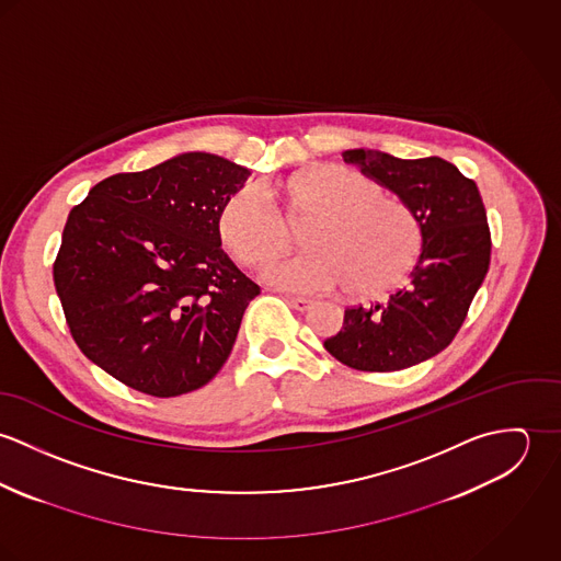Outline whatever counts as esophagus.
<instances>
[{"mask_svg":"<svg viewBox=\"0 0 561 561\" xmlns=\"http://www.w3.org/2000/svg\"><path fill=\"white\" fill-rule=\"evenodd\" d=\"M289 305L296 309V311H309L311 309V305H313V300H307V298H289Z\"/></svg>","mask_w":561,"mask_h":561,"instance_id":"obj_1","label":"esophagus"}]
</instances>
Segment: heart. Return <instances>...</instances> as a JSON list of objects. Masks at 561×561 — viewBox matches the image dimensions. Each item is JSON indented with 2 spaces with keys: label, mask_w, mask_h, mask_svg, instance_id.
<instances>
[{
  "label": "heart",
  "mask_w": 561,
  "mask_h": 561,
  "mask_svg": "<svg viewBox=\"0 0 561 561\" xmlns=\"http://www.w3.org/2000/svg\"><path fill=\"white\" fill-rule=\"evenodd\" d=\"M307 218V250L263 270L272 287L305 296L343 285L356 296L382 294L412 270L423 245L412 207L345 165H313L267 187L243 183L222 201L216 222L227 250L259 265L287 248V222Z\"/></svg>",
  "instance_id": "b5f03b06"
}]
</instances>
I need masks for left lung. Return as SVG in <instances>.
Returning a JSON list of instances; mask_svg holds the SVG:
<instances>
[{"mask_svg": "<svg viewBox=\"0 0 561 561\" xmlns=\"http://www.w3.org/2000/svg\"><path fill=\"white\" fill-rule=\"evenodd\" d=\"M343 160L412 207L423 245L408 283L382 305L345 309L343 328L323 347L352 369L398 371L443 352L467 318L490 265L485 209L476 181L440 158L350 149Z\"/></svg>", "mask_w": 561, "mask_h": 561, "instance_id": "1", "label": "left lung"}]
</instances>
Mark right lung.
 <instances>
[{
  "instance_id": "1",
  "label": "right lung",
  "mask_w": 561,
  "mask_h": 561,
  "mask_svg": "<svg viewBox=\"0 0 561 561\" xmlns=\"http://www.w3.org/2000/svg\"><path fill=\"white\" fill-rule=\"evenodd\" d=\"M250 170L192 151L96 183L73 207L54 283L81 352L123 385L176 398L227 363L259 296L220 248L218 211Z\"/></svg>"
}]
</instances>
